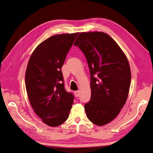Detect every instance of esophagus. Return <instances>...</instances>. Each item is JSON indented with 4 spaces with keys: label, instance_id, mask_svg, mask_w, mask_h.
<instances>
[{
    "label": "esophagus",
    "instance_id": "1",
    "mask_svg": "<svg viewBox=\"0 0 153 153\" xmlns=\"http://www.w3.org/2000/svg\"><path fill=\"white\" fill-rule=\"evenodd\" d=\"M74 94H75L76 97H78L80 95V91H75L74 92Z\"/></svg>",
    "mask_w": 153,
    "mask_h": 153
}]
</instances>
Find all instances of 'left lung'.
<instances>
[{
	"instance_id": "1",
	"label": "left lung",
	"mask_w": 153,
	"mask_h": 153,
	"mask_svg": "<svg viewBox=\"0 0 153 153\" xmlns=\"http://www.w3.org/2000/svg\"><path fill=\"white\" fill-rule=\"evenodd\" d=\"M74 45L84 53L91 74V100L84 105L88 119L103 126L126 103L131 83L128 59L117 43L103 32H82Z\"/></svg>"
}]
</instances>
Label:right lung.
<instances>
[{
    "label": "right lung",
    "mask_w": 153,
    "mask_h": 153,
    "mask_svg": "<svg viewBox=\"0 0 153 153\" xmlns=\"http://www.w3.org/2000/svg\"><path fill=\"white\" fill-rule=\"evenodd\" d=\"M78 33L50 37L39 44L30 57L25 73V87L35 113L48 126L65 122L74 96L64 88L61 68Z\"/></svg>",
    "instance_id": "right-lung-1"
}]
</instances>
